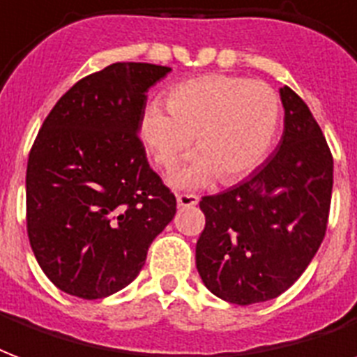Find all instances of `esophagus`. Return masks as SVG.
I'll list each match as a JSON object with an SVG mask.
<instances>
[{"label": "esophagus", "instance_id": "1", "mask_svg": "<svg viewBox=\"0 0 357 357\" xmlns=\"http://www.w3.org/2000/svg\"><path fill=\"white\" fill-rule=\"evenodd\" d=\"M176 199H178V206H181V208H189V206L199 204V197L192 195V192H179Z\"/></svg>", "mask_w": 357, "mask_h": 357}]
</instances>
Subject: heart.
<instances>
[{
	"mask_svg": "<svg viewBox=\"0 0 357 357\" xmlns=\"http://www.w3.org/2000/svg\"><path fill=\"white\" fill-rule=\"evenodd\" d=\"M166 107L147 105L139 134L162 170L178 165L195 138L199 155L174 176L181 187L204 185L215 176L234 183L252 174L273 149L282 119V102L271 84L218 73L176 84Z\"/></svg>",
	"mask_w": 357,
	"mask_h": 357,
	"instance_id": "1",
	"label": "heart"
}]
</instances>
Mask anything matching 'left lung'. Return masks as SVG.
Instances as JSON below:
<instances>
[{"label": "left lung", "mask_w": 357, "mask_h": 357, "mask_svg": "<svg viewBox=\"0 0 357 357\" xmlns=\"http://www.w3.org/2000/svg\"><path fill=\"white\" fill-rule=\"evenodd\" d=\"M284 134L250 178L200 200L197 242L204 286L232 305L274 299L291 287L326 236L333 155L299 94L280 89Z\"/></svg>", "instance_id": "1"}]
</instances>
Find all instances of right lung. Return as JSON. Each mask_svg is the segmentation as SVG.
Here are the masks:
<instances>
[{
    "label": "right lung",
    "mask_w": 357,
    "mask_h": 357,
    "mask_svg": "<svg viewBox=\"0 0 357 357\" xmlns=\"http://www.w3.org/2000/svg\"><path fill=\"white\" fill-rule=\"evenodd\" d=\"M170 68L117 62L60 98L26 170V229L41 271L79 299H104L136 278L176 213L147 162L139 121L147 91Z\"/></svg>",
    "instance_id": "1"
}]
</instances>
